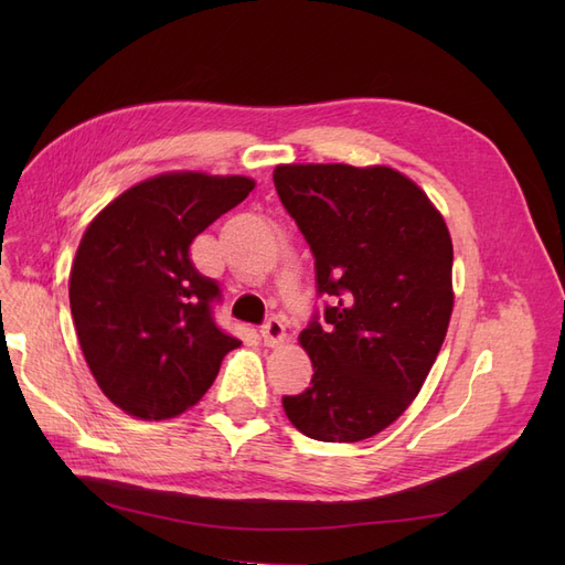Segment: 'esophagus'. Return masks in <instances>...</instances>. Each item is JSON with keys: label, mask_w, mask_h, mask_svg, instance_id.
<instances>
[{"label": "esophagus", "mask_w": 565, "mask_h": 565, "mask_svg": "<svg viewBox=\"0 0 565 565\" xmlns=\"http://www.w3.org/2000/svg\"><path fill=\"white\" fill-rule=\"evenodd\" d=\"M262 337L266 347H278L285 341V324L280 318H268L262 324Z\"/></svg>", "instance_id": "esophagus-1"}]
</instances>
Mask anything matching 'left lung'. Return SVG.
I'll list each match as a JSON object with an SVG mask.
<instances>
[{
    "mask_svg": "<svg viewBox=\"0 0 565 565\" xmlns=\"http://www.w3.org/2000/svg\"><path fill=\"white\" fill-rule=\"evenodd\" d=\"M278 198L328 297L299 334L311 386L282 396L301 434L355 443L415 401L452 313V241L417 183L391 167L280 164Z\"/></svg>",
    "mask_w": 565,
    "mask_h": 565,
    "instance_id": "obj_1",
    "label": "left lung"
}]
</instances>
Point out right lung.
Instances as JSON below:
<instances>
[{
  "instance_id": "1",
  "label": "right lung",
  "mask_w": 565,
  "mask_h": 565,
  "mask_svg": "<svg viewBox=\"0 0 565 565\" xmlns=\"http://www.w3.org/2000/svg\"><path fill=\"white\" fill-rule=\"evenodd\" d=\"M252 188L245 177L162 174L113 200L84 233L71 311L94 380L125 413H185L241 347L214 320L221 287L193 266L191 245Z\"/></svg>"
}]
</instances>
